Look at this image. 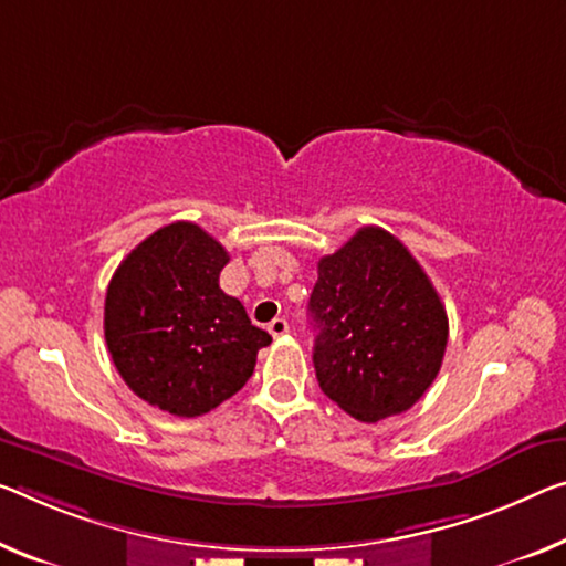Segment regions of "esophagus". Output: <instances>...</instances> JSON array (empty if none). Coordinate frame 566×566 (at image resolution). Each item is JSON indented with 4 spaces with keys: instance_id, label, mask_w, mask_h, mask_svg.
Wrapping results in <instances>:
<instances>
[{
    "instance_id": "obj_1",
    "label": "esophagus",
    "mask_w": 566,
    "mask_h": 566,
    "mask_svg": "<svg viewBox=\"0 0 566 566\" xmlns=\"http://www.w3.org/2000/svg\"><path fill=\"white\" fill-rule=\"evenodd\" d=\"M268 332H271L275 338L277 336H285V334H289V321H285V318H273L271 324H268Z\"/></svg>"
}]
</instances>
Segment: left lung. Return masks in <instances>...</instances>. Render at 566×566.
<instances>
[{"label":"left lung","instance_id":"obj_1","mask_svg":"<svg viewBox=\"0 0 566 566\" xmlns=\"http://www.w3.org/2000/svg\"><path fill=\"white\" fill-rule=\"evenodd\" d=\"M321 392L361 422L399 415L440 371L448 313L428 273L395 234L361 228L318 260L308 301Z\"/></svg>","mask_w":566,"mask_h":566}]
</instances>
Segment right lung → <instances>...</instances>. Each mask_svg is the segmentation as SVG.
<instances>
[{
  "label": "right lung",
  "instance_id": "add662e5",
  "mask_svg": "<svg viewBox=\"0 0 566 566\" xmlns=\"http://www.w3.org/2000/svg\"><path fill=\"white\" fill-rule=\"evenodd\" d=\"M228 250L195 222L156 230L124 258L106 293L103 332L132 392L177 417H199L245 387L273 342L220 289Z\"/></svg>",
  "mask_w": 566,
  "mask_h": 566
}]
</instances>
